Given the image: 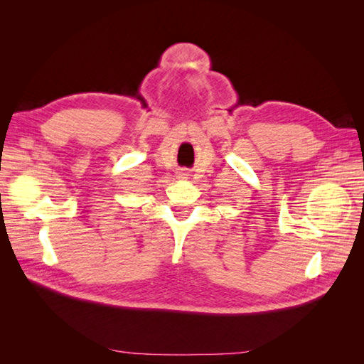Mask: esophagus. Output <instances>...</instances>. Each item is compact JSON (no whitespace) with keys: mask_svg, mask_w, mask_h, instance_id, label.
I'll return each instance as SVG.
<instances>
[{"mask_svg":"<svg viewBox=\"0 0 364 364\" xmlns=\"http://www.w3.org/2000/svg\"><path fill=\"white\" fill-rule=\"evenodd\" d=\"M183 176H186V174H185V171H182V174H181V178H183Z\"/></svg>","mask_w":364,"mask_h":364,"instance_id":"obj_1","label":"esophagus"}]
</instances>
